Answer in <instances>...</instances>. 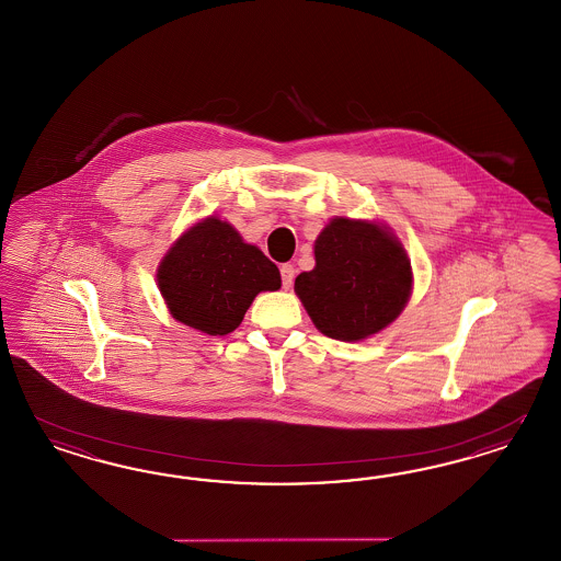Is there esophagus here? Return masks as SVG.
Returning <instances> with one entry per match:
<instances>
[{
    "instance_id": "34e87169",
    "label": "esophagus",
    "mask_w": 561,
    "mask_h": 561,
    "mask_svg": "<svg viewBox=\"0 0 561 561\" xmlns=\"http://www.w3.org/2000/svg\"><path fill=\"white\" fill-rule=\"evenodd\" d=\"M280 276H283V289H290L293 280H295V268L290 264L280 266Z\"/></svg>"
}]
</instances>
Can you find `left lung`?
<instances>
[{
  "mask_svg": "<svg viewBox=\"0 0 561 561\" xmlns=\"http://www.w3.org/2000/svg\"><path fill=\"white\" fill-rule=\"evenodd\" d=\"M313 255L316 266L295 278V293L325 336L359 343L407 308L413 268L388 225L334 217L316 239Z\"/></svg>",
  "mask_w": 561,
  "mask_h": 561,
  "instance_id": "left-lung-1",
  "label": "left lung"
}]
</instances>
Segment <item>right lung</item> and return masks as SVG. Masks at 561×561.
<instances>
[{
    "label": "right lung",
    "mask_w": 561,
    "mask_h": 561,
    "mask_svg": "<svg viewBox=\"0 0 561 561\" xmlns=\"http://www.w3.org/2000/svg\"><path fill=\"white\" fill-rule=\"evenodd\" d=\"M157 283L178 322L225 336L243 322L257 293L280 289V272L231 222L213 215L183 231L167 250Z\"/></svg>",
    "instance_id": "1"
}]
</instances>
